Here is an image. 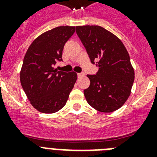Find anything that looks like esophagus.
<instances>
[{
    "instance_id": "obj_1",
    "label": "esophagus",
    "mask_w": 157,
    "mask_h": 157,
    "mask_svg": "<svg viewBox=\"0 0 157 157\" xmlns=\"http://www.w3.org/2000/svg\"><path fill=\"white\" fill-rule=\"evenodd\" d=\"M84 76V74L83 73H78V78H81Z\"/></svg>"
}]
</instances>
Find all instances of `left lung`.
<instances>
[{"mask_svg": "<svg viewBox=\"0 0 157 157\" xmlns=\"http://www.w3.org/2000/svg\"><path fill=\"white\" fill-rule=\"evenodd\" d=\"M76 33L86 49L91 63L98 60L96 75L84 90L87 102L96 110L112 112L128 99L134 81V71L127 48L119 37L100 26H78Z\"/></svg>", "mask_w": 157, "mask_h": 157, "instance_id": "left-lung-1", "label": "left lung"}]
</instances>
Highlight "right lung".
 Here are the masks:
<instances>
[{"mask_svg":"<svg viewBox=\"0 0 157 157\" xmlns=\"http://www.w3.org/2000/svg\"><path fill=\"white\" fill-rule=\"evenodd\" d=\"M75 27L61 26L45 32L29 46L20 71V82L34 109L50 114L63 108L77 80L75 72L58 71L65 43Z\"/></svg>","mask_w":157,"mask_h":157,"instance_id":"right-lung-1","label":"right lung"}]
</instances>
